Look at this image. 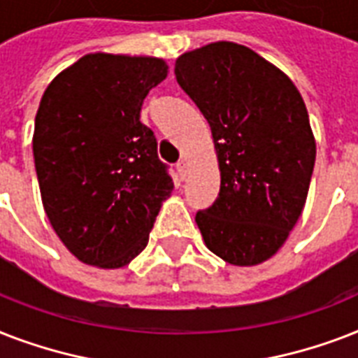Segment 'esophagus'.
Instances as JSON below:
<instances>
[{
	"instance_id": "esophagus-1",
	"label": "esophagus",
	"mask_w": 358,
	"mask_h": 358,
	"mask_svg": "<svg viewBox=\"0 0 358 358\" xmlns=\"http://www.w3.org/2000/svg\"><path fill=\"white\" fill-rule=\"evenodd\" d=\"M176 171H178V176L182 180L185 178V173H187V163L184 162V159H182V162H178L176 163Z\"/></svg>"
}]
</instances>
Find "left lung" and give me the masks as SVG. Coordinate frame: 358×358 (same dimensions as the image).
Segmentation results:
<instances>
[{"mask_svg": "<svg viewBox=\"0 0 358 358\" xmlns=\"http://www.w3.org/2000/svg\"><path fill=\"white\" fill-rule=\"evenodd\" d=\"M178 85L212 128L221 189L196 212L208 249L234 266L277 252L305 206L316 143L299 91L271 63L234 42L178 57Z\"/></svg>", "mask_w": 358, "mask_h": 358, "instance_id": "1", "label": "left lung"}]
</instances>
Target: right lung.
Listing matches in <instances>:
<instances>
[{
	"label": "right lung",
	"mask_w": 358,
	"mask_h": 358,
	"mask_svg": "<svg viewBox=\"0 0 358 358\" xmlns=\"http://www.w3.org/2000/svg\"><path fill=\"white\" fill-rule=\"evenodd\" d=\"M165 78L162 59L91 53L42 96L33 135L42 204L83 264L117 269L134 260L173 191L156 135L141 122L143 100Z\"/></svg>",
	"instance_id": "right-lung-1"
}]
</instances>
